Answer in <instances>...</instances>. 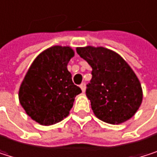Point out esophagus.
<instances>
[{
	"label": "esophagus",
	"mask_w": 157,
	"mask_h": 157,
	"mask_svg": "<svg viewBox=\"0 0 157 157\" xmlns=\"http://www.w3.org/2000/svg\"><path fill=\"white\" fill-rule=\"evenodd\" d=\"M80 87H81V89H82V91H83V93H85V91H86V84H85V83H83V84H81V86H80Z\"/></svg>",
	"instance_id": "esophagus-1"
}]
</instances>
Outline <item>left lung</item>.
<instances>
[{
  "label": "left lung",
  "instance_id": "1",
  "mask_svg": "<svg viewBox=\"0 0 157 157\" xmlns=\"http://www.w3.org/2000/svg\"><path fill=\"white\" fill-rule=\"evenodd\" d=\"M77 53L92 67V79L86 86L95 115L110 124L131 119L143 100L137 76L116 52L99 47L77 48Z\"/></svg>",
  "mask_w": 157,
  "mask_h": 157
}]
</instances>
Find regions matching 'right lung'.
I'll return each instance as SVG.
<instances>
[{
	"label": "right lung",
	"mask_w": 157,
	"mask_h": 157,
	"mask_svg": "<svg viewBox=\"0 0 157 157\" xmlns=\"http://www.w3.org/2000/svg\"><path fill=\"white\" fill-rule=\"evenodd\" d=\"M74 52L54 46L40 53L30 66L19 89L26 114L41 125L57 123L69 115L74 98L82 92L72 83L67 64Z\"/></svg>",
	"instance_id": "add662e5"
}]
</instances>
